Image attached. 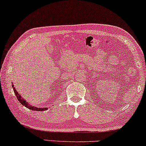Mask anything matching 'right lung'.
<instances>
[{"instance_id":"right-lung-1","label":"right lung","mask_w":146,"mask_h":146,"mask_svg":"<svg viewBox=\"0 0 146 146\" xmlns=\"http://www.w3.org/2000/svg\"><path fill=\"white\" fill-rule=\"evenodd\" d=\"M14 86L12 84V87H13V89H14V93L16 94V97H17V99L18 101L20 102V103L22 104V105L25 106V107H27V108H28L29 109H31L32 110H37V111H42V110H47L48 108H36V107H34V106H31L29 104L27 103L24 99L22 98V97L18 94V93L17 92V90H16V88H15V87H14Z\"/></svg>"}]
</instances>
